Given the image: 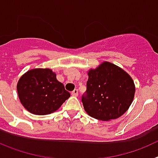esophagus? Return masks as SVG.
I'll return each instance as SVG.
<instances>
[{
	"label": "esophagus",
	"mask_w": 158,
	"mask_h": 158,
	"mask_svg": "<svg viewBox=\"0 0 158 158\" xmlns=\"http://www.w3.org/2000/svg\"><path fill=\"white\" fill-rule=\"evenodd\" d=\"M71 95H72V96H77V95H78V90H77V89H74V90H73V91L71 93Z\"/></svg>",
	"instance_id": "obj_1"
}]
</instances>
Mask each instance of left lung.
<instances>
[{
  "mask_svg": "<svg viewBox=\"0 0 158 158\" xmlns=\"http://www.w3.org/2000/svg\"><path fill=\"white\" fill-rule=\"evenodd\" d=\"M87 89L81 101L86 112L103 121L120 117L133 101L135 87L127 73L108 62L88 73Z\"/></svg>",
  "mask_w": 158,
  "mask_h": 158,
  "instance_id": "1",
  "label": "left lung"
}]
</instances>
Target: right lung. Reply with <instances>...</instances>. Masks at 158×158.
<instances>
[{"instance_id":"obj_1","label":"right lung","mask_w":158,"mask_h":158,"mask_svg":"<svg viewBox=\"0 0 158 158\" xmlns=\"http://www.w3.org/2000/svg\"><path fill=\"white\" fill-rule=\"evenodd\" d=\"M17 93L21 104L35 115H48L57 111L70 96L56 73L50 69H34L19 78Z\"/></svg>"}]
</instances>
